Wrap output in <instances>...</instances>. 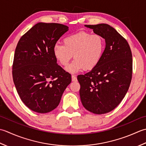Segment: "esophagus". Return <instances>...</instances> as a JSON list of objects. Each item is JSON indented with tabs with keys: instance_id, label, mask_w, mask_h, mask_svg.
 Returning <instances> with one entry per match:
<instances>
[{
	"instance_id": "esophagus-1",
	"label": "esophagus",
	"mask_w": 146,
	"mask_h": 146,
	"mask_svg": "<svg viewBox=\"0 0 146 146\" xmlns=\"http://www.w3.org/2000/svg\"><path fill=\"white\" fill-rule=\"evenodd\" d=\"M77 81V77H76V76H74V75H72V81L76 82V81Z\"/></svg>"
}]
</instances>
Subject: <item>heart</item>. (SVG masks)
<instances>
[{
  "instance_id": "obj_1",
  "label": "heart",
  "mask_w": 146,
  "mask_h": 146,
  "mask_svg": "<svg viewBox=\"0 0 146 146\" xmlns=\"http://www.w3.org/2000/svg\"><path fill=\"white\" fill-rule=\"evenodd\" d=\"M63 42L64 44H56L53 46V55L62 66H67L74 56V60L66 68L67 71L73 74L96 67L105 48L102 36L86 31L67 36Z\"/></svg>"
}]
</instances>
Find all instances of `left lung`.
Returning <instances> with one entry per match:
<instances>
[{
	"instance_id": "8db88e82",
	"label": "left lung",
	"mask_w": 146,
	"mask_h": 146,
	"mask_svg": "<svg viewBox=\"0 0 146 146\" xmlns=\"http://www.w3.org/2000/svg\"><path fill=\"white\" fill-rule=\"evenodd\" d=\"M105 40L102 58L96 67L79 75L83 106L94 114L112 111L129 90L132 75V55L127 40L107 24L85 25Z\"/></svg>"
}]
</instances>
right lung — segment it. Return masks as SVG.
Segmentation results:
<instances>
[{
    "mask_svg": "<svg viewBox=\"0 0 146 146\" xmlns=\"http://www.w3.org/2000/svg\"><path fill=\"white\" fill-rule=\"evenodd\" d=\"M69 27L62 24L38 23L20 38L13 65L14 85L24 104L45 113L60 103L71 82V75L56 63L53 46Z\"/></svg>",
    "mask_w": 146,
    "mask_h": 146,
    "instance_id": "obj_1",
    "label": "right lung"
}]
</instances>
